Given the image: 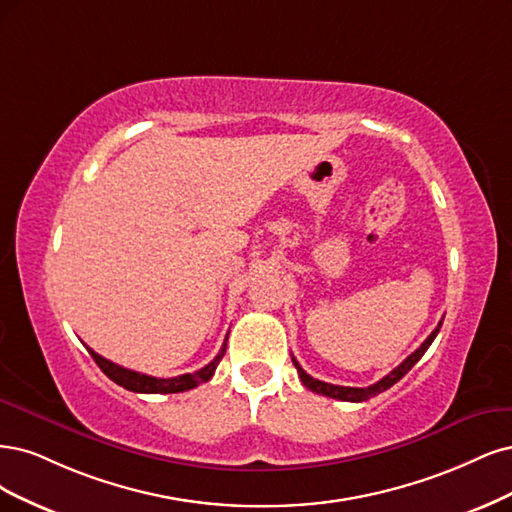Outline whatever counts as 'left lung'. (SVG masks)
<instances>
[{
	"label": "left lung",
	"instance_id": "8db88e82",
	"mask_svg": "<svg viewBox=\"0 0 512 512\" xmlns=\"http://www.w3.org/2000/svg\"><path fill=\"white\" fill-rule=\"evenodd\" d=\"M440 325H442V321L438 323V327L434 329V332H432L430 336H427V340L419 346V349H417L415 353L408 355L398 368H395L393 372H389L385 378H381V381L370 385V387H342V385H332V383L317 381V378H312L310 374H306V372L300 368V364H298V361H295V357H291V359H293V366L298 368V374H300V378H302V383H304L310 391L327 395V398H334V400H342V402H366V400L374 398V395L383 393V391H387L391 385L398 383L400 378H402L412 366L417 364V361L425 355V351L430 349V344L434 342V338L438 336Z\"/></svg>",
	"mask_w": 512,
	"mask_h": 512
}]
</instances>
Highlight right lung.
<instances>
[{
    "mask_svg": "<svg viewBox=\"0 0 512 512\" xmlns=\"http://www.w3.org/2000/svg\"><path fill=\"white\" fill-rule=\"evenodd\" d=\"M225 349H227V340L223 342L219 355L214 357L208 366H204L202 370H197L193 374H180V376H174V378H155V376L140 374V372H134V370L123 368V366L112 364V361L104 359L102 355H97L93 349H89V346H87V351L95 359V364L100 366V370L110 378V381H114L117 385L129 389V391H136V393H180V391H189L200 383H206L212 378L214 370H217L219 361L225 355Z\"/></svg>",
    "mask_w": 512,
    "mask_h": 512,
    "instance_id": "right-lung-1",
    "label": "right lung"
}]
</instances>
